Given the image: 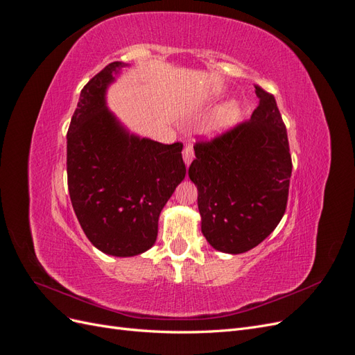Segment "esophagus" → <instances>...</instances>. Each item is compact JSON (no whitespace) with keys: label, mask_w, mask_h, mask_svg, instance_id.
Returning a JSON list of instances; mask_svg holds the SVG:
<instances>
[{"label":"esophagus","mask_w":355,"mask_h":355,"mask_svg":"<svg viewBox=\"0 0 355 355\" xmlns=\"http://www.w3.org/2000/svg\"><path fill=\"white\" fill-rule=\"evenodd\" d=\"M183 159H184L186 166H189L190 163H192V160H193V150H192V147H186L183 150Z\"/></svg>","instance_id":"obj_1"}]
</instances>
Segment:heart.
<instances>
[{
  "label": "heart",
  "instance_id": "b5f03b06",
  "mask_svg": "<svg viewBox=\"0 0 355 355\" xmlns=\"http://www.w3.org/2000/svg\"><path fill=\"white\" fill-rule=\"evenodd\" d=\"M243 115V107L237 100H231V102L219 106L211 115L210 121H208L207 130L211 135H220L231 130L232 127L239 124L240 118Z\"/></svg>",
  "mask_w": 355,
  "mask_h": 355
}]
</instances>
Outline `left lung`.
Returning <instances> with one entry per match:
<instances>
[{
  "mask_svg": "<svg viewBox=\"0 0 355 355\" xmlns=\"http://www.w3.org/2000/svg\"><path fill=\"white\" fill-rule=\"evenodd\" d=\"M259 98L250 120L195 145L189 177L198 187L201 230L223 253H244L275 231L285 214L293 172L286 127L272 94Z\"/></svg>",
  "mask_w": 355,
  "mask_h": 355,
  "instance_id": "8db88e82",
  "label": "left lung"
}]
</instances>
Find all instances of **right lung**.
I'll use <instances>...</instances> for the list:
<instances>
[{
    "instance_id": "obj_1",
    "label": "right lung",
    "mask_w": 355,
    "mask_h": 355,
    "mask_svg": "<svg viewBox=\"0 0 355 355\" xmlns=\"http://www.w3.org/2000/svg\"><path fill=\"white\" fill-rule=\"evenodd\" d=\"M125 62L114 61L80 91L67 132L70 201L87 239L112 257L147 252L159 216L186 177L183 144L130 133L106 106V89Z\"/></svg>"
}]
</instances>
